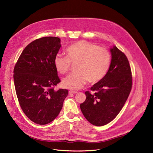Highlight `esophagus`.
<instances>
[{
	"instance_id": "obj_1",
	"label": "esophagus",
	"mask_w": 153,
	"mask_h": 153,
	"mask_svg": "<svg viewBox=\"0 0 153 153\" xmlns=\"http://www.w3.org/2000/svg\"><path fill=\"white\" fill-rule=\"evenodd\" d=\"M77 93V91H74V90H70L69 91V94H76Z\"/></svg>"
}]
</instances>
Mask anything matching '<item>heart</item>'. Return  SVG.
Returning <instances> with one entry per match:
<instances>
[{
  "mask_svg": "<svg viewBox=\"0 0 153 153\" xmlns=\"http://www.w3.org/2000/svg\"><path fill=\"white\" fill-rule=\"evenodd\" d=\"M111 62V56L107 50L85 40L76 42L66 50V57L55 55L54 66L58 72L66 74L70 64H74V71L65 77L62 85L67 88L78 90L86 84L101 81L107 74Z\"/></svg>",
  "mask_w": 153,
  "mask_h": 153,
  "instance_id": "1",
  "label": "heart"
}]
</instances>
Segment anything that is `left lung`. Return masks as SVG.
Segmentation results:
<instances>
[{"label":"left lung","mask_w":153,"mask_h":153,"mask_svg":"<svg viewBox=\"0 0 153 153\" xmlns=\"http://www.w3.org/2000/svg\"><path fill=\"white\" fill-rule=\"evenodd\" d=\"M111 62L106 75L85 93L81 111L91 124L101 126L113 120L127 100L132 86L131 71L126 55L116 47L110 48Z\"/></svg>","instance_id":"obj_1"}]
</instances>
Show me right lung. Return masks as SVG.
<instances>
[{"label":"right lung","instance_id":"obj_1","mask_svg":"<svg viewBox=\"0 0 153 153\" xmlns=\"http://www.w3.org/2000/svg\"><path fill=\"white\" fill-rule=\"evenodd\" d=\"M59 37L35 40L25 48L13 70L19 102L32 121L46 125L60 113L67 90H54L60 82L53 60L61 47Z\"/></svg>","mask_w":153,"mask_h":153}]
</instances>
